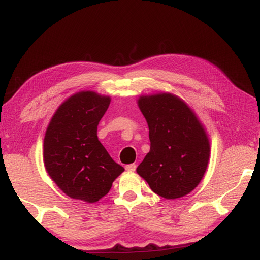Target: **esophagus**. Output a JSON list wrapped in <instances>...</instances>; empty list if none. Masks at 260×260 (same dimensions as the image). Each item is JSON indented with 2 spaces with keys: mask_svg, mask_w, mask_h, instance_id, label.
<instances>
[{
  "mask_svg": "<svg viewBox=\"0 0 260 260\" xmlns=\"http://www.w3.org/2000/svg\"><path fill=\"white\" fill-rule=\"evenodd\" d=\"M125 169L127 170V171H135V169H136V165H135V164L126 165V166H125Z\"/></svg>",
  "mask_w": 260,
  "mask_h": 260,
  "instance_id": "34e87169",
  "label": "esophagus"
}]
</instances>
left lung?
<instances>
[{
  "label": "left lung",
  "instance_id": "8db88e82",
  "mask_svg": "<svg viewBox=\"0 0 260 260\" xmlns=\"http://www.w3.org/2000/svg\"><path fill=\"white\" fill-rule=\"evenodd\" d=\"M138 106L148 123L150 150L137 174L165 199L188 194L209 162L210 144L201 123L182 100L169 93L141 96Z\"/></svg>",
  "mask_w": 260,
  "mask_h": 260
}]
</instances>
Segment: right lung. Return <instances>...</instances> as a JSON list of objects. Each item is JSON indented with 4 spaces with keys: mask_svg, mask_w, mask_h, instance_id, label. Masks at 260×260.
<instances>
[{
    "mask_svg": "<svg viewBox=\"0 0 260 260\" xmlns=\"http://www.w3.org/2000/svg\"><path fill=\"white\" fill-rule=\"evenodd\" d=\"M110 102V96L95 92L77 93L59 106L46 131V170L72 199L89 203L99 201L124 171L96 135L98 125Z\"/></svg>",
    "mask_w": 260,
    "mask_h": 260,
    "instance_id": "right-lung-1",
    "label": "right lung"
}]
</instances>
